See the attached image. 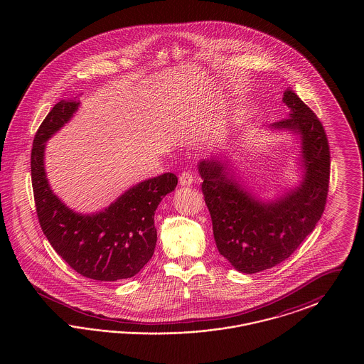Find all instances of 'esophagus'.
Wrapping results in <instances>:
<instances>
[{"mask_svg":"<svg viewBox=\"0 0 364 364\" xmlns=\"http://www.w3.org/2000/svg\"><path fill=\"white\" fill-rule=\"evenodd\" d=\"M178 181H180V186H183V187L192 186L193 181H195V174L192 173V172H188V171H186V172H183V173L180 174Z\"/></svg>","mask_w":364,"mask_h":364,"instance_id":"esophagus-1","label":"esophagus"}]
</instances>
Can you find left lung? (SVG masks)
I'll list each match as a JSON object with an SVG mask.
<instances>
[{
    "mask_svg": "<svg viewBox=\"0 0 364 364\" xmlns=\"http://www.w3.org/2000/svg\"><path fill=\"white\" fill-rule=\"evenodd\" d=\"M282 101L289 117L270 129L300 138L303 180L273 200H263L235 176L226 156L198 164L218 252L240 273H258L288 259L322 217L329 188V143L315 113L292 90Z\"/></svg>",
    "mask_w": 364,
    "mask_h": 364,
    "instance_id": "obj_1",
    "label": "left lung"
}]
</instances>
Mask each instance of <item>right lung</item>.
Returning a JSON list of instances; mask_svg holds the SVG:
<instances>
[{"mask_svg": "<svg viewBox=\"0 0 364 364\" xmlns=\"http://www.w3.org/2000/svg\"><path fill=\"white\" fill-rule=\"evenodd\" d=\"M79 101L54 105L35 134L31 180L39 225L55 252L83 277L117 281L134 277L151 259L156 242L154 214L177 177L164 173L125 191L109 208L80 214L53 192L45 172L46 141L70 122Z\"/></svg>", "mask_w": 364, "mask_h": 364, "instance_id": "right-lung-1", "label": "right lung"}]
</instances>
